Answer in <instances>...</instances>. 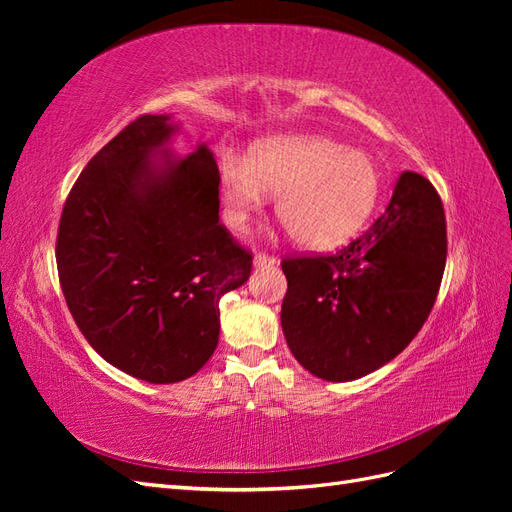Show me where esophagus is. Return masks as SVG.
<instances>
[{
  "label": "esophagus",
  "mask_w": 512,
  "mask_h": 512,
  "mask_svg": "<svg viewBox=\"0 0 512 512\" xmlns=\"http://www.w3.org/2000/svg\"><path fill=\"white\" fill-rule=\"evenodd\" d=\"M254 265L256 267H273V265H277V258L273 254H267V252H258L254 256Z\"/></svg>",
  "instance_id": "obj_1"
}]
</instances>
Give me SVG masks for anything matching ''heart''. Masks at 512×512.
I'll return each instance as SVG.
<instances>
[{"mask_svg":"<svg viewBox=\"0 0 512 512\" xmlns=\"http://www.w3.org/2000/svg\"><path fill=\"white\" fill-rule=\"evenodd\" d=\"M277 196V220L307 250L352 237L374 209L380 177L367 153L322 136H275L252 147L247 162L224 160L218 194L224 222L243 232Z\"/></svg>","mask_w":512,"mask_h":512,"instance_id":"obj_1","label":"heart"}]
</instances>
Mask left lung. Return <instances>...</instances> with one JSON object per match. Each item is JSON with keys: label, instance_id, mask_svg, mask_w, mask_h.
Segmentation results:
<instances>
[{"label": "left lung", "instance_id": "1", "mask_svg": "<svg viewBox=\"0 0 512 512\" xmlns=\"http://www.w3.org/2000/svg\"><path fill=\"white\" fill-rule=\"evenodd\" d=\"M444 265L440 194L406 170L365 235L335 254L282 260V329L294 359L329 382L363 378L389 363L425 324Z\"/></svg>", "mask_w": 512, "mask_h": 512}]
</instances>
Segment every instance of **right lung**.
<instances>
[{"instance_id":"add662e5","label":"right lung","mask_w":512,"mask_h":512,"mask_svg":"<svg viewBox=\"0 0 512 512\" xmlns=\"http://www.w3.org/2000/svg\"><path fill=\"white\" fill-rule=\"evenodd\" d=\"M173 132L168 115H141L108 141L72 185L55 245L76 327L104 361L153 384L211 359L220 299L252 273L220 224L213 153L153 160Z\"/></svg>"}]
</instances>
